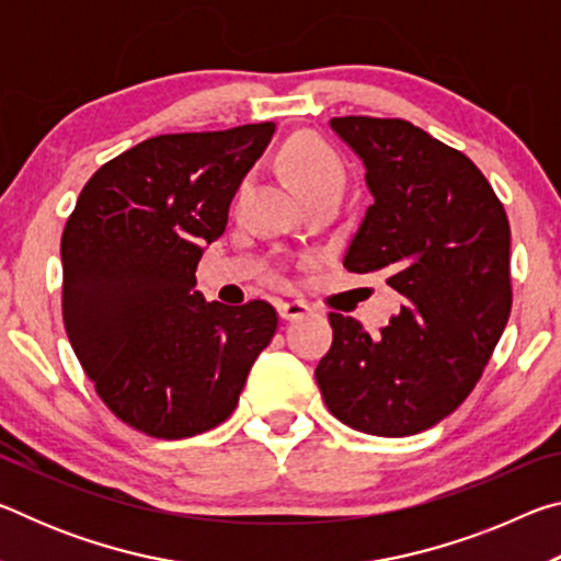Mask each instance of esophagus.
I'll return each mask as SVG.
<instances>
[{
    "label": "esophagus",
    "mask_w": 561,
    "mask_h": 561,
    "mask_svg": "<svg viewBox=\"0 0 561 561\" xmlns=\"http://www.w3.org/2000/svg\"><path fill=\"white\" fill-rule=\"evenodd\" d=\"M277 311H279L282 319L294 321V319H301V317L311 314V307L301 299H289V301H277Z\"/></svg>",
    "instance_id": "obj_1"
}]
</instances>
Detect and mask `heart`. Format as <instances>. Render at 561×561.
Masks as SVG:
<instances>
[{
  "mask_svg": "<svg viewBox=\"0 0 561 561\" xmlns=\"http://www.w3.org/2000/svg\"><path fill=\"white\" fill-rule=\"evenodd\" d=\"M284 168L304 195L314 193L324 185L344 187V165L339 156L327 144L317 138H294L284 148ZM250 187V175H244L237 185V197H242Z\"/></svg>",
  "mask_w": 561,
  "mask_h": 561,
  "instance_id": "heart-1",
  "label": "heart"
}]
</instances>
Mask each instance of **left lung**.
<instances>
[{
  "label": "left lung",
  "mask_w": 561,
  "mask_h": 561,
  "mask_svg": "<svg viewBox=\"0 0 561 561\" xmlns=\"http://www.w3.org/2000/svg\"><path fill=\"white\" fill-rule=\"evenodd\" d=\"M366 165L374 203L344 267L378 272L401 311L378 334L331 311L317 383L351 428L403 438L450 415L480 381L512 309L510 222L472 160L403 118H331Z\"/></svg>",
  "instance_id": "left-lung-1"
}]
</instances>
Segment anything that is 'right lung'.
Instances as JSON below:
<instances>
[{"instance_id": "right-lung-1", "label": "right lung", "mask_w": 561, "mask_h": 561, "mask_svg": "<svg viewBox=\"0 0 561 561\" xmlns=\"http://www.w3.org/2000/svg\"><path fill=\"white\" fill-rule=\"evenodd\" d=\"M274 128L148 138L103 163L66 220V336L111 413L150 438H190L230 417L277 331L267 301L225 307L195 291L203 247L225 232Z\"/></svg>"}]
</instances>
